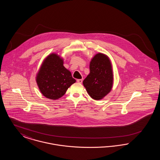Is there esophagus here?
Masks as SVG:
<instances>
[{
	"label": "esophagus",
	"instance_id": "1",
	"mask_svg": "<svg viewBox=\"0 0 160 160\" xmlns=\"http://www.w3.org/2000/svg\"><path fill=\"white\" fill-rule=\"evenodd\" d=\"M77 82L79 83H82L83 82V79H78V80H77Z\"/></svg>",
	"mask_w": 160,
	"mask_h": 160
}]
</instances>
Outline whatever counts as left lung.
I'll return each instance as SVG.
<instances>
[{"label": "left lung", "mask_w": 160, "mask_h": 160, "mask_svg": "<svg viewBox=\"0 0 160 160\" xmlns=\"http://www.w3.org/2000/svg\"><path fill=\"white\" fill-rule=\"evenodd\" d=\"M90 73L83 82L92 98L102 99L111 91L113 74L111 61L104 54H96L90 62Z\"/></svg>", "instance_id": "8db88e82"}]
</instances>
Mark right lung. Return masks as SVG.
Returning <instances> with one entry per match:
<instances>
[{"mask_svg":"<svg viewBox=\"0 0 160 160\" xmlns=\"http://www.w3.org/2000/svg\"><path fill=\"white\" fill-rule=\"evenodd\" d=\"M36 82L41 93L48 99H58L65 95L76 80L63 66V60L57 54H49L42 62Z\"/></svg>","mask_w":160,"mask_h":160,"instance_id":"1","label":"right lung"}]
</instances>
